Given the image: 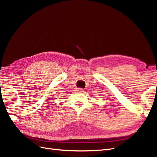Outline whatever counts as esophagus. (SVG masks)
<instances>
[{"label": "esophagus", "instance_id": "esophagus-1", "mask_svg": "<svg viewBox=\"0 0 157 157\" xmlns=\"http://www.w3.org/2000/svg\"><path fill=\"white\" fill-rule=\"evenodd\" d=\"M78 90L80 92H83V89H82V88H78Z\"/></svg>", "mask_w": 157, "mask_h": 157}]
</instances>
